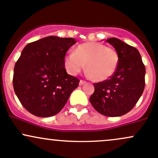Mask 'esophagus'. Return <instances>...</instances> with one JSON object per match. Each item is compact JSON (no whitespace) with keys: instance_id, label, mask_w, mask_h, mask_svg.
<instances>
[{"instance_id":"34e87169","label":"esophagus","mask_w":158,"mask_h":158,"mask_svg":"<svg viewBox=\"0 0 158 158\" xmlns=\"http://www.w3.org/2000/svg\"><path fill=\"white\" fill-rule=\"evenodd\" d=\"M86 83V81L85 80H80V82H79V85H82L85 84Z\"/></svg>"}]
</instances>
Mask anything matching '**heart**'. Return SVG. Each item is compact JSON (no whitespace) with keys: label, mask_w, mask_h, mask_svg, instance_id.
Wrapping results in <instances>:
<instances>
[{"label":"heart","mask_w":158,"mask_h":158,"mask_svg":"<svg viewBox=\"0 0 158 158\" xmlns=\"http://www.w3.org/2000/svg\"><path fill=\"white\" fill-rule=\"evenodd\" d=\"M119 54L112 48L98 42H87L78 45L74 52L64 57V66L71 75L83 70L85 65L89 77L95 82L110 78L118 67Z\"/></svg>","instance_id":"1"}]
</instances>
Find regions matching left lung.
<instances>
[{"instance_id":"1","label":"left lung","mask_w":158,"mask_h":158,"mask_svg":"<svg viewBox=\"0 0 158 158\" xmlns=\"http://www.w3.org/2000/svg\"><path fill=\"white\" fill-rule=\"evenodd\" d=\"M106 41L118 52V67L108 79L94 83V92L89 101L102 115L119 117L133 108L143 93L145 67L135 48L116 38Z\"/></svg>"}]
</instances>
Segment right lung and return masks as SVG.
<instances>
[{"mask_svg":"<svg viewBox=\"0 0 158 158\" xmlns=\"http://www.w3.org/2000/svg\"><path fill=\"white\" fill-rule=\"evenodd\" d=\"M76 41L73 38L48 36L28 44L13 71L14 92L22 105L37 117L58 114L79 79L66 73V53Z\"/></svg>","mask_w":158,"mask_h":158,"instance_id":"obj_1","label":"right lung"}]
</instances>
